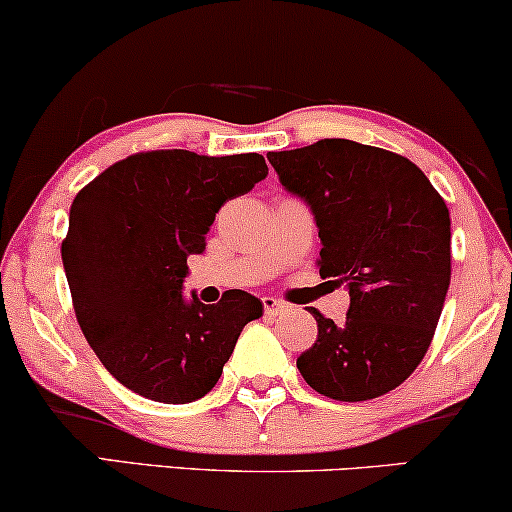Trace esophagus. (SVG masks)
I'll use <instances>...</instances> for the list:
<instances>
[{
  "label": "esophagus",
  "mask_w": 512,
  "mask_h": 512,
  "mask_svg": "<svg viewBox=\"0 0 512 512\" xmlns=\"http://www.w3.org/2000/svg\"><path fill=\"white\" fill-rule=\"evenodd\" d=\"M262 304H264V314H278L286 309V302L276 300V297H271V295H264Z\"/></svg>",
  "instance_id": "obj_1"
}]
</instances>
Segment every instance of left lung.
Returning a JSON list of instances; mask_svg holds the SVG:
<instances>
[{
  "instance_id": "8db88e82",
  "label": "left lung",
  "mask_w": 512,
  "mask_h": 512,
  "mask_svg": "<svg viewBox=\"0 0 512 512\" xmlns=\"http://www.w3.org/2000/svg\"><path fill=\"white\" fill-rule=\"evenodd\" d=\"M267 158L312 210L319 274L349 288L342 323L312 309L319 335L297 368L323 397H383L435 335L451 281L449 208L420 167L385 148L321 139Z\"/></svg>"
}]
</instances>
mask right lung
<instances>
[{
  "label": "right lung",
  "instance_id": "1",
  "mask_svg": "<svg viewBox=\"0 0 512 512\" xmlns=\"http://www.w3.org/2000/svg\"><path fill=\"white\" fill-rule=\"evenodd\" d=\"M269 174L260 153H134L70 205L63 269L77 323L118 383L163 404L205 397L262 302L226 290L217 304L181 295L186 257L205 250L219 208Z\"/></svg>",
  "mask_w": 512,
  "mask_h": 512
}]
</instances>
